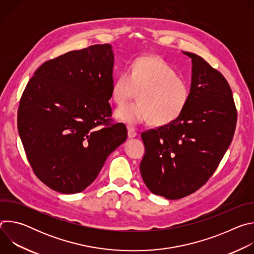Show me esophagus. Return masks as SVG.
Masks as SVG:
<instances>
[{
	"mask_svg": "<svg viewBox=\"0 0 254 254\" xmlns=\"http://www.w3.org/2000/svg\"><path fill=\"white\" fill-rule=\"evenodd\" d=\"M136 131L134 128L132 127H127V135L129 138H132V137H135L136 136Z\"/></svg>",
	"mask_w": 254,
	"mask_h": 254,
	"instance_id": "1",
	"label": "esophagus"
}]
</instances>
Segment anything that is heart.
Wrapping results in <instances>:
<instances>
[{"label":"heart","instance_id":"obj_1","mask_svg":"<svg viewBox=\"0 0 254 254\" xmlns=\"http://www.w3.org/2000/svg\"><path fill=\"white\" fill-rule=\"evenodd\" d=\"M136 92V102L118 108L115 114L129 126L150 122L156 127L169 125L183 114L191 95L188 82L158 55L135 58L128 71L121 72L112 85V98L118 105Z\"/></svg>","mask_w":254,"mask_h":254}]
</instances>
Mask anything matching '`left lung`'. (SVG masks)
Segmentation results:
<instances>
[{
	"label": "left lung",
	"instance_id": "1",
	"mask_svg": "<svg viewBox=\"0 0 254 254\" xmlns=\"http://www.w3.org/2000/svg\"><path fill=\"white\" fill-rule=\"evenodd\" d=\"M192 59L189 102L173 123L141 133L146 153L139 170L155 195L170 200L201 188L218 167L232 141L237 111L225 77L202 57Z\"/></svg>",
	"mask_w": 254,
	"mask_h": 254
}]
</instances>
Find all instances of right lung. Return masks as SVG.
<instances>
[{
    "mask_svg": "<svg viewBox=\"0 0 254 254\" xmlns=\"http://www.w3.org/2000/svg\"><path fill=\"white\" fill-rule=\"evenodd\" d=\"M112 45H92L44 62L29 80L18 108V130L37 178L54 191L74 194L98 176L126 141L113 123Z\"/></svg>",
    "mask_w": 254,
    "mask_h": 254,
    "instance_id": "1",
    "label": "right lung"
}]
</instances>
